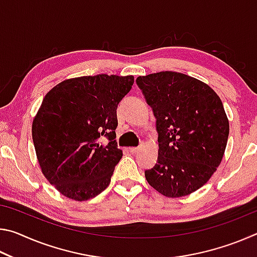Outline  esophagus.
I'll return each mask as SVG.
<instances>
[{"label": "esophagus", "instance_id": "1", "mask_svg": "<svg viewBox=\"0 0 257 257\" xmlns=\"http://www.w3.org/2000/svg\"><path fill=\"white\" fill-rule=\"evenodd\" d=\"M139 149H141V147H129L128 149V151L130 152V153H137V152L139 151Z\"/></svg>", "mask_w": 257, "mask_h": 257}]
</instances>
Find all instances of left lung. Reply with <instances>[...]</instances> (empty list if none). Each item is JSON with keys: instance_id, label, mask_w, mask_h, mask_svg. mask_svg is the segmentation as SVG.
Here are the masks:
<instances>
[{"instance_id": "obj_1", "label": "left lung", "mask_w": 257, "mask_h": 257, "mask_svg": "<svg viewBox=\"0 0 257 257\" xmlns=\"http://www.w3.org/2000/svg\"><path fill=\"white\" fill-rule=\"evenodd\" d=\"M137 86L156 120L159 156L145 170L149 184L167 197H181L205 185L223 158L229 121L210 86L184 73L138 77Z\"/></svg>"}]
</instances>
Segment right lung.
I'll list each match as a JSON object with an SVG mask.
<instances>
[{
    "instance_id": "add662e5",
    "label": "right lung",
    "mask_w": 257,
    "mask_h": 257,
    "mask_svg": "<svg viewBox=\"0 0 257 257\" xmlns=\"http://www.w3.org/2000/svg\"><path fill=\"white\" fill-rule=\"evenodd\" d=\"M133 85V76H84L60 82L43 99L33 122L35 150L43 175L64 196L87 201L110 184L122 156L116 108Z\"/></svg>"
}]
</instances>
